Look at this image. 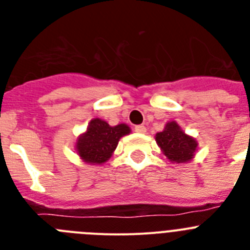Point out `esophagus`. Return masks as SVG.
<instances>
[{"label":"esophagus","instance_id":"esophagus-1","mask_svg":"<svg viewBox=\"0 0 250 250\" xmlns=\"http://www.w3.org/2000/svg\"><path fill=\"white\" fill-rule=\"evenodd\" d=\"M135 131L139 132V134H145V132H146V127H145L144 125H136Z\"/></svg>","mask_w":250,"mask_h":250}]
</instances>
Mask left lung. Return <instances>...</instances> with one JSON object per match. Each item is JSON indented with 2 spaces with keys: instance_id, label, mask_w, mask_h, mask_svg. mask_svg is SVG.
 <instances>
[{
  "instance_id": "8db88e82",
  "label": "left lung",
  "mask_w": 250,
  "mask_h": 250,
  "mask_svg": "<svg viewBox=\"0 0 250 250\" xmlns=\"http://www.w3.org/2000/svg\"><path fill=\"white\" fill-rule=\"evenodd\" d=\"M155 140L163 154L176 164L190 161L198 147V141L187 135L175 121L167 123L165 129L156 134Z\"/></svg>"
}]
</instances>
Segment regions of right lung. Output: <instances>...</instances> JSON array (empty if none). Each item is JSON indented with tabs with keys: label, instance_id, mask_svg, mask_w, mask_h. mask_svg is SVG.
<instances>
[{
	"label": "right lung",
	"instance_id": "right-lung-1",
	"mask_svg": "<svg viewBox=\"0 0 250 250\" xmlns=\"http://www.w3.org/2000/svg\"><path fill=\"white\" fill-rule=\"evenodd\" d=\"M130 131L126 124L110 126L101 119H92L87 130L77 139L76 151L87 164H104L111 158L119 140Z\"/></svg>",
	"mask_w": 250,
	"mask_h": 250
}]
</instances>
